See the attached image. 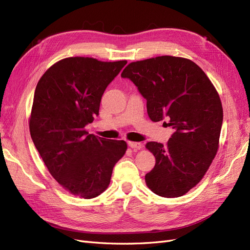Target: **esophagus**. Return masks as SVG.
Returning a JSON list of instances; mask_svg holds the SVG:
<instances>
[{
  "mask_svg": "<svg viewBox=\"0 0 250 250\" xmlns=\"http://www.w3.org/2000/svg\"><path fill=\"white\" fill-rule=\"evenodd\" d=\"M127 146H130L133 149H141L142 148V144L139 142H132V141H128L127 142Z\"/></svg>",
  "mask_w": 250,
  "mask_h": 250,
  "instance_id": "34e87169",
  "label": "esophagus"
}]
</instances>
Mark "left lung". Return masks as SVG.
<instances>
[{
  "instance_id": "left-lung-1",
  "label": "left lung",
  "mask_w": 250,
  "mask_h": 250,
  "mask_svg": "<svg viewBox=\"0 0 250 250\" xmlns=\"http://www.w3.org/2000/svg\"><path fill=\"white\" fill-rule=\"evenodd\" d=\"M146 100L152 122L168 119L174 133L166 146L147 142L156 158L146 174L157 195L179 197L204 178L219 147L223 110L216 88L197 64L173 56L131 62L122 72Z\"/></svg>"
}]
</instances>
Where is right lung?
Instances as JSON below:
<instances>
[{"label":"right lung","instance_id":"obj_1","mask_svg":"<svg viewBox=\"0 0 250 250\" xmlns=\"http://www.w3.org/2000/svg\"><path fill=\"white\" fill-rule=\"evenodd\" d=\"M125 64L69 57L53 64L37 83L31 138L47 170L70 194L99 196L125 154V141L106 140L85 130L99 115L104 91Z\"/></svg>","mask_w":250,"mask_h":250}]
</instances>
